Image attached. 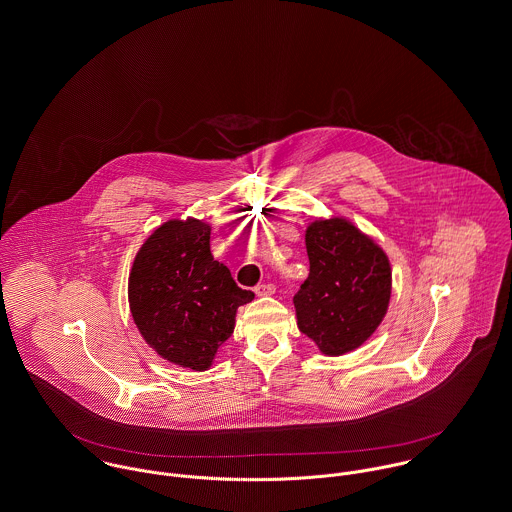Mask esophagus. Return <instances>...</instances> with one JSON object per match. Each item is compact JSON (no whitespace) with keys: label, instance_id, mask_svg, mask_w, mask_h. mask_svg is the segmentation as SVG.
Segmentation results:
<instances>
[{"label":"esophagus","instance_id":"34e87169","mask_svg":"<svg viewBox=\"0 0 512 512\" xmlns=\"http://www.w3.org/2000/svg\"><path fill=\"white\" fill-rule=\"evenodd\" d=\"M275 284L267 283V284H257L255 286V294L257 296H273L275 294Z\"/></svg>","mask_w":512,"mask_h":512}]
</instances>
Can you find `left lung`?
Here are the masks:
<instances>
[{"label":"left lung","instance_id":"8db88e82","mask_svg":"<svg viewBox=\"0 0 512 512\" xmlns=\"http://www.w3.org/2000/svg\"><path fill=\"white\" fill-rule=\"evenodd\" d=\"M308 279L294 294L298 330L328 357L369 340L387 316L393 269L385 249L343 216L308 224Z\"/></svg>","mask_w":512,"mask_h":512}]
</instances>
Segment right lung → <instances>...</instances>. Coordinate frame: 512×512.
Returning a JSON list of instances; mask_svg holds the SVG:
<instances>
[{
    "label": "right lung",
    "mask_w": 512,
    "mask_h": 512,
    "mask_svg": "<svg viewBox=\"0 0 512 512\" xmlns=\"http://www.w3.org/2000/svg\"><path fill=\"white\" fill-rule=\"evenodd\" d=\"M212 224L174 218L139 247L127 298L141 338L172 365L208 371L255 294L239 288L210 251Z\"/></svg>",
    "instance_id": "add662e5"
}]
</instances>
